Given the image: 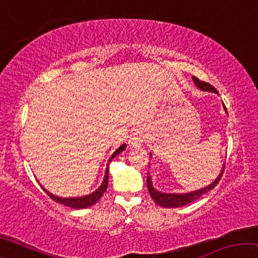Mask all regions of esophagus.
Wrapping results in <instances>:
<instances>
[{"instance_id":"obj_1","label":"esophagus","mask_w":258,"mask_h":258,"mask_svg":"<svg viewBox=\"0 0 258 258\" xmlns=\"http://www.w3.org/2000/svg\"><path fill=\"white\" fill-rule=\"evenodd\" d=\"M143 143V138H142V133L140 132L139 130L133 131V133L131 134L130 137V146L132 148H138Z\"/></svg>"}]
</instances>
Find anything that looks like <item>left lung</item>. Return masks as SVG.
Instances as JSON below:
<instances>
[{
  "label": "left lung",
  "mask_w": 258,
  "mask_h": 258,
  "mask_svg": "<svg viewBox=\"0 0 258 258\" xmlns=\"http://www.w3.org/2000/svg\"><path fill=\"white\" fill-rule=\"evenodd\" d=\"M192 80H194L195 84L197 85L200 90L208 91V92L218 93L215 87L212 86L211 84H209V83L200 81L199 78H197V77H192ZM225 110H226V108H225ZM150 156H151V154H150ZM224 168H225V164L223 166V169H222L221 174H220V175H218V177L213 183H211V184H209L208 186L203 187V189H199L197 191L189 192V194H163V192L156 190L155 187L152 186L151 177L149 176V174H148V176H147V186H148V190H149V194L151 196V198L154 199V202L157 205H159V206L166 207V208L182 207V206H184V205H186V204H190L192 202H195V200L199 199L203 195L206 194V192L214 189V187L217 185L218 181L221 180L222 175H223Z\"/></svg>",
  "instance_id": "left-lung-1"
}]
</instances>
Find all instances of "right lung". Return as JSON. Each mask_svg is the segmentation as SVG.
<instances>
[{"label":"right lung","mask_w":258,"mask_h":258,"mask_svg":"<svg viewBox=\"0 0 258 258\" xmlns=\"http://www.w3.org/2000/svg\"><path fill=\"white\" fill-rule=\"evenodd\" d=\"M126 148V145H123L120 146L118 149H117L115 152H113L111 158H115L116 156H118L121 151H124ZM108 180H109V169L107 167L106 169V173H104V178H103V182L101 186H99L98 190H95L94 192H92V194L87 195V196H83V197H75V198H60V197H56V196L50 194L49 191H46L44 187H43L42 185V189L44 190L47 195H49V197L54 200V202L59 203L61 205H64V206H68L71 208H75V209H82V208H87L90 206H92V205H94L95 203H98V200L102 197V195L106 192L107 190V186H108Z\"/></svg>","instance_id":"add662e5"}]
</instances>
